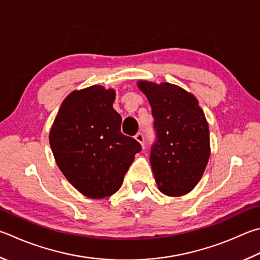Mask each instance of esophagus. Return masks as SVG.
I'll use <instances>...</instances> for the list:
<instances>
[{"instance_id": "obj_1", "label": "esophagus", "mask_w": 260, "mask_h": 260, "mask_svg": "<svg viewBox=\"0 0 260 260\" xmlns=\"http://www.w3.org/2000/svg\"><path fill=\"white\" fill-rule=\"evenodd\" d=\"M135 140L138 141V142L141 144V145H144V135L142 133H138L135 135Z\"/></svg>"}]
</instances>
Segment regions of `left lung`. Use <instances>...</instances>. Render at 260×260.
<instances>
[{
	"instance_id": "1",
	"label": "left lung",
	"mask_w": 260,
	"mask_h": 260,
	"mask_svg": "<svg viewBox=\"0 0 260 260\" xmlns=\"http://www.w3.org/2000/svg\"><path fill=\"white\" fill-rule=\"evenodd\" d=\"M138 86L152 108L157 141L150 164L159 191L168 197L187 194L210 157L209 127L199 101L171 83L139 81Z\"/></svg>"
}]
</instances>
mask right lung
I'll list each match as a JSON object with an SVG mask.
<instances>
[{
    "label": "right lung",
    "mask_w": 260,
    "mask_h": 260,
    "mask_svg": "<svg viewBox=\"0 0 260 260\" xmlns=\"http://www.w3.org/2000/svg\"><path fill=\"white\" fill-rule=\"evenodd\" d=\"M116 92L93 85L73 91L61 103L49 140L56 165L68 182L91 199L119 190L141 145L121 134L114 109Z\"/></svg>",
    "instance_id": "right-lung-1"
}]
</instances>
